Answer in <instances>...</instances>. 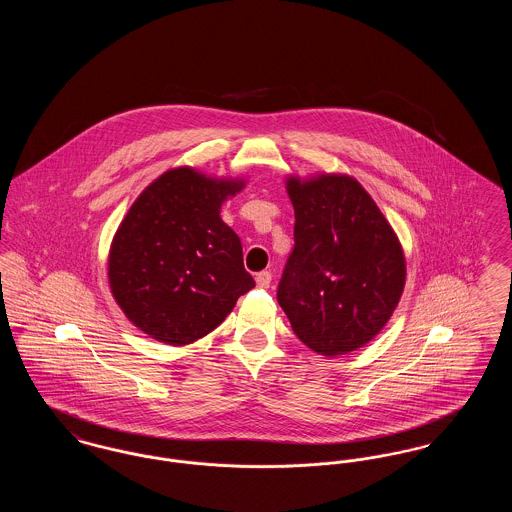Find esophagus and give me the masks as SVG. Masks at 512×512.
<instances>
[{"label":"esophagus","mask_w":512,"mask_h":512,"mask_svg":"<svg viewBox=\"0 0 512 512\" xmlns=\"http://www.w3.org/2000/svg\"><path fill=\"white\" fill-rule=\"evenodd\" d=\"M270 280H272V276H270V272H267V270H263V272H259V274L255 276V282H257L259 288H268V286H270Z\"/></svg>","instance_id":"esophagus-1"}]
</instances>
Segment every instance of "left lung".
<instances>
[{
  "label": "left lung",
  "instance_id": "obj_1",
  "mask_svg": "<svg viewBox=\"0 0 512 512\" xmlns=\"http://www.w3.org/2000/svg\"><path fill=\"white\" fill-rule=\"evenodd\" d=\"M295 247L278 303L293 332L324 357L374 340L405 288V253L390 222L349 174L288 176Z\"/></svg>",
  "mask_w": 512,
  "mask_h": 512
}]
</instances>
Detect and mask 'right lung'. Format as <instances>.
<instances>
[{"label":"right lung","mask_w":512,"mask_h":512,"mask_svg":"<svg viewBox=\"0 0 512 512\" xmlns=\"http://www.w3.org/2000/svg\"><path fill=\"white\" fill-rule=\"evenodd\" d=\"M245 178L176 167L155 178L122 219L107 259L109 288L149 338L188 345L213 332L255 288L238 234L220 219Z\"/></svg>","instance_id":"1"}]
</instances>
